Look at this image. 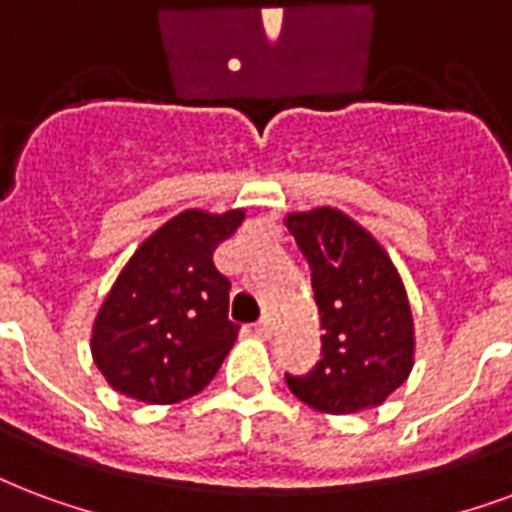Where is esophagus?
I'll list each match as a JSON object with an SVG mask.
<instances>
[{"instance_id": "obj_1", "label": "esophagus", "mask_w": 512, "mask_h": 512, "mask_svg": "<svg viewBox=\"0 0 512 512\" xmlns=\"http://www.w3.org/2000/svg\"><path fill=\"white\" fill-rule=\"evenodd\" d=\"M255 333L260 336V339H271V333H274V325H271V320H268V317H263V320H257V323H255Z\"/></svg>"}]
</instances>
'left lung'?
<instances>
[{
  "label": "left lung",
  "mask_w": 512,
  "mask_h": 512,
  "mask_svg": "<svg viewBox=\"0 0 512 512\" xmlns=\"http://www.w3.org/2000/svg\"><path fill=\"white\" fill-rule=\"evenodd\" d=\"M287 230L312 268L323 350L287 388L320 412L380 407L415 363V328L407 290L380 241L331 206L287 214Z\"/></svg>",
  "instance_id": "1"
}]
</instances>
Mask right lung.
<instances>
[{"mask_svg":"<svg viewBox=\"0 0 512 512\" xmlns=\"http://www.w3.org/2000/svg\"><path fill=\"white\" fill-rule=\"evenodd\" d=\"M244 217V208H187L135 249L92 328V358L113 391L176 404L214 380L238 336L227 320L230 282L214 266V249Z\"/></svg>","mask_w":512,"mask_h":512,"instance_id":"add662e5","label":"right lung"}]
</instances>
